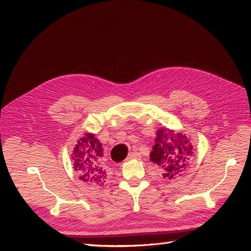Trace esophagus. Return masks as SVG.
<instances>
[{
    "label": "esophagus",
    "instance_id": "34e87169",
    "mask_svg": "<svg viewBox=\"0 0 251 251\" xmlns=\"http://www.w3.org/2000/svg\"><path fill=\"white\" fill-rule=\"evenodd\" d=\"M137 157H139V153H137V151H132V153L128 154L126 159H127V160H130V159H135Z\"/></svg>",
    "mask_w": 251,
    "mask_h": 251
}]
</instances>
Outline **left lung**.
<instances>
[{
    "label": "left lung",
    "instance_id": "1",
    "mask_svg": "<svg viewBox=\"0 0 251 251\" xmlns=\"http://www.w3.org/2000/svg\"><path fill=\"white\" fill-rule=\"evenodd\" d=\"M195 149L192 140L183 132L158 128L155 146L151 151V161L157 164L166 180L181 177L191 165Z\"/></svg>",
    "mask_w": 251,
    "mask_h": 251
}]
</instances>
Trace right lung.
<instances>
[{"label": "right lung", "mask_w": 251, "mask_h": 251, "mask_svg": "<svg viewBox=\"0 0 251 251\" xmlns=\"http://www.w3.org/2000/svg\"><path fill=\"white\" fill-rule=\"evenodd\" d=\"M102 146L95 135L86 133L77 140L73 150V169L79 173V179L91 186L103 185L107 170L102 163Z\"/></svg>", "instance_id": "right-lung-1"}]
</instances>
